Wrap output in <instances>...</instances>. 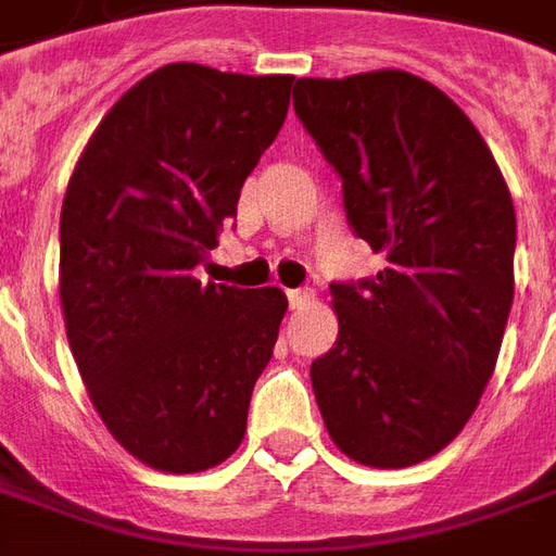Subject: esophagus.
<instances>
[{"label":"esophagus","mask_w":556,"mask_h":556,"mask_svg":"<svg viewBox=\"0 0 556 556\" xmlns=\"http://www.w3.org/2000/svg\"><path fill=\"white\" fill-rule=\"evenodd\" d=\"M286 298H289L291 309H304V306L313 301V291H309V289H289V291H286Z\"/></svg>","instance_id":"esophagus-1"}]
</instances>
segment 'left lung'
Wrapping results in <instances>:
<instances>
[{
	"label": "left lung",
	"mask_w": 556,
	"mask_h": 556,
	"mask_svg": "<svg viewBox=\"0 0 556 556\" xmlns=\"http://www.w3.org/2000/svg\"><path fill=\"white\" fill-rule=\"evenodd\" d=\"M294 114L343 180L345 219L388 267L331 282L340 333L309 379L337 448L397 469L476 413L515 298V207L457 104L397 68L301 77Z\"/></svg>",
	"instance_id": "1"
}]
</instances>
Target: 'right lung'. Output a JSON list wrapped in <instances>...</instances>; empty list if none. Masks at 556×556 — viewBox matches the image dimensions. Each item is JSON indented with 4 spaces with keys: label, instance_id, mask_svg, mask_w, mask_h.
<instances>
[{
    "label": "right lung",
    "instance_id": "right-lung-1",
    "mask_svg": "<svg viewBox=\"0 0 556 556\" xmlns=\"http://www.w3.org/2000/svg\"><path fill=\"white\" fill-rule=\"evenodd\" d=\"M291 75L170 62L108 111L60 216L65 333L114 440L165 472L223 464L277 345L279 289L201 286L243 180L289 111Z\"/></svg>",
    "mask_w": 556,
    "mask_h": 556
}]
</instances>
